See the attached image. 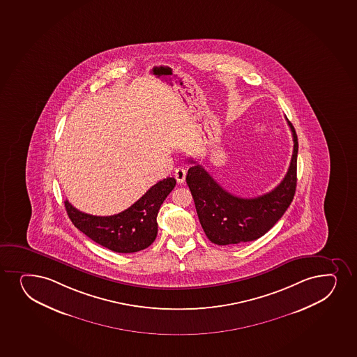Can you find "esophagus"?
Here are the masks:
<instances>
[{"mask_svg": "<svg viewBox=\"0 0 357 357\" xmlns=\"http://www.w3.org/2000/svg\"><path fill=\"white\" fill-rule=\"evenodd\" d=\"M185 174H187L185 169L177 168L176 170H175V174H174V175H175V178H176L178 183H183V182H185Z\"/></svg>", "mask_w": 357, "mask_h": 357, "instance_id": "obj_1", "label": "esophagus"}]
</instances>
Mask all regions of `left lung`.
<instances>
[{"label": "left lung", "mask_w": 357, "mask_h": 357, "mask_svg": "<svg viewBox=\"0 0 357 357\" xmlns=\"http://www.w3.org/2000/svg\"><path fill=\"white\" fill-rule=\"evenodd\" d=\"M293 135V155L286 176L269 193L243 199L218 185L208 172L190 160L193 165L185 177L194 199L197 217L206 236L218 245H229L256 241L279 222L291 205L296 188L298 137L289 121Z\"/></svg>", "instance_id": "left-lung-1"}]
</instances>
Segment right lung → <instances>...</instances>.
<instances>
[{
    "label": "right lung",
    "mask_w": 357,
    "mask_h": 357,
    "mask_svg": "<svg viewBox=\"0 0 357 357\" xmlns=\"http://www.w3.org/2000/svg\"><path fill=\"white\" fill-rule=\"evenodd\" d=\"M175 185L176 180L167 177L152 185L131 207L109 217L83 213L68 200L64 204L70 220L91 241L114 252L131 254L146 249L156 239L157 214Z\"/></svg>",
    "instance_id": "add662e5"
}]
</instances>
